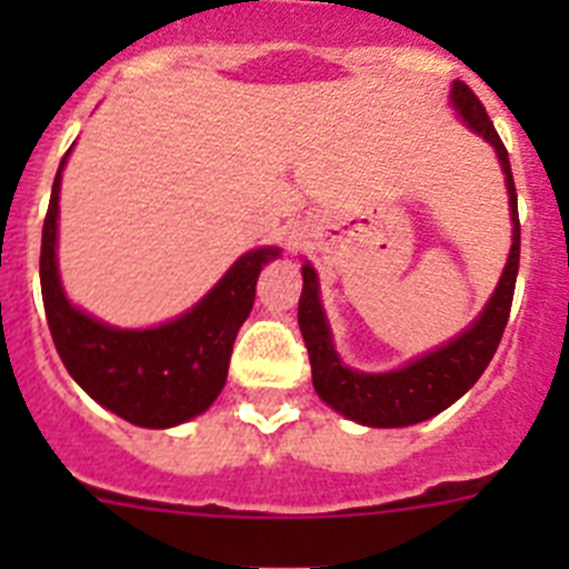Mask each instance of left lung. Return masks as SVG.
Here are the masks:
<instances>
[{
	"mask_svg": "<svg viewBox=\"0 0 569 569\" xmlns=\"http://www.w3.org/2000/svg\"><path fill=\"white\" fill-rule=\"evenodd\" d=\"M450 104L472 133H479L487 144H492V150L499 156L501 173H505L507 196H510V256H507L499 284L487 299L485 310L456 339L445 341L430 353L416 356L407 365L387 370V373H365V370L347 367L336 350L333 330H330L328 313L321 305L319 276H316L310 261L301 264L305 284H301L299 299V328L305 336V345H308L316 393L325 405L333 407L336 413L365 427L419 425V421L433 419L453 401H459L487 370L507 328V319H510L521 253L519 199H516V184H512L510 156H507V148L492 128L485 104L459 79L450 84Z\"/></svg>",
	"mask_w": 569,
	"mask_h": 569,
	"instance_id": "1",
	"label": "left lung"
}]
</instances>
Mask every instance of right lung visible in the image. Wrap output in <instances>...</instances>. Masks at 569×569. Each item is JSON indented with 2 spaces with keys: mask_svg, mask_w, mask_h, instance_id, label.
<instances>
[{
  "mask_svg": "<svg viewBox=\"0 0 569 569\" xmlns=\"http://www.w3.org/2000/svg\"><path fill=\"white\" fill-rule=\"evenodd\" d=\"M70 150L50 190L39 256L44 316L59 359L84 393L119 419L150 430L184 425L222 393L236 333L253 310L256 281L281 248L264 244L241 253L193 308L164 325L113 328L77 308L59 276V190Z\"/></svg>",
  "mask_w": 569,
  "mask_h": 569,
  "instance_id": "right-lung-1",
  "label": "right lung"
}]
</instances>
